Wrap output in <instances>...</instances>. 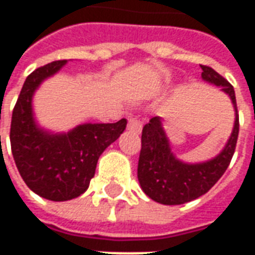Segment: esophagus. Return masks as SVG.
Listing matches in <instances>:
<instances>
[{"instance_id":"34e87169","label":"esophagus","mask_w":255,"mask_h":255,"mask_svg":"<svg viewBox=\"0 0 255 255\" xmlns=\"http://www.w3.org/2000/svg\"><path fill=\"white\" fill-rule=\"evenodd\" d=\"M128 129L133 133H139L142 131V122L138 120V119H135V117H131L128 120Z\"/></svg>"}]
</instances>
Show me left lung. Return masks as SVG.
Instances as JSON below:
<instances>
[{"label":"left lung","instance_id":"left-lung-1","mask_svg":"<svg viewBox=\"0 0 255 255\" xmlns=\"http://www.w3.org/2000/svg\"><path fill=\"white\" fill-rule=\"evenodd\" d=\"M202 79L221 87V91L232 101L235 109V123L225 147L212 160L199 164H187L177 160L172 153L169 139L158 116L150 119L142 129V149L139 154L138 180L144 194L162 205H182L197 199L213 187L235 153L239 133V115L234 87L213 68L201 65Z\"/></svg>","mask_w":255,"mask_h":255}]
</instances>
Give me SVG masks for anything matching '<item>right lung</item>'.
<instances>
[{
  "label": "right lung",
  "instance_id": "add662e5",
  "mask_svg": "<svg viewBox=\"0 0 255 255\" xmlns=\"http://www.w3.org/2000/svg\"><path fill=\"white\" fill-rule=\"evenodd\" d=\"M67 60L38 68L25 79L10 123V147L20 176L30 190L49 201L82 195L94 177L104 150L126 129L127 120L82 124L67 133H53L36 124L32 97L45 79L57 73Z\"/></svg>",
  "mask_w": 255,
  "mask_h": 255
}]
</instances>
